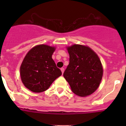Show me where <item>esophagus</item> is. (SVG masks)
I'll return each instance as SVG.
<instances>
[{"label": "esophagus", "mask_w": 126, "mask_h": 126, "mask_svg": "<svg viewBox=\"0 0 126 126\" xmlns=\"http://www.w3.org/2000/svg\"><path fill=\"white\" fill-rule=\"evenodd\" d=\"M61 71H62V73L63 74V73H64V68H61Z\"/></svg>", "instance_id": "1"}]
</instances>
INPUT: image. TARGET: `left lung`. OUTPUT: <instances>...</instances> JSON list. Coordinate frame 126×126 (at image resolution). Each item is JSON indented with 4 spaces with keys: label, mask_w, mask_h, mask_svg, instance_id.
Here are the masks:
<instances>
[{
    "label": "left lung",
    "mask_w": 126,
    "mask_h": 126,
    "mask_svg": "<svg viewBox=\"0 0 126 126\" xmlns=\"http://www.w3.org/2000/svg\"><path fill=\"white\" fill-rule=\"evenodd\" d=\"M69 63L64 76L74 94L87 96L94 93L102 81L103 67L98 56L90 47L74 44L67 47Z\"/></svg>",
    "instance_id": "1"
}]
</instances>
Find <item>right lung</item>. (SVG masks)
I'll return each instance as SVG.
<instances>
[{
  "instance_id": "1",
  "label": "right lung",
  "mask_w": 126,
  "mask_h": 126,
  "mask_svg": "<svg viewBox=\"0 0 126 126\" xmlns=\"http://www.w3.org/2000/svg\"><path fill=\"white\" fill-rule=\"evenodd\" d=\"M55 50L54 47L42 44L32 48L26 55L20 67V76L24 86L30 91L45 92L62 75L52 58Z\"/></svg>"
}]
</instances>
